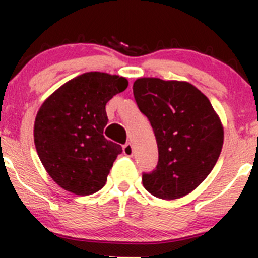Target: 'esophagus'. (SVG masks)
I'll return each mask as SVG.
<instances>
[{
    "label": "esophagus",
    "instance_id": "esophagus-1",
    "mask_svg": "<svg viewBox=\"0 0 258 258\" xmlns=\"http://www.w3.org/2000/svg\"><path fill=\"white\" fill-rule=\"evenodd\" d=\"M123 153L126 156H128V157L134 156V147H132L131 144H126L123 146Z\"/></svg>",
    "mask_w": 258,
    "mask_h": 258
}]
</instances>
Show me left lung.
Masks as SVG:
<instances>
[{
	"label": "left lung",
	"instance_id": "8db88e82",
	"mask_svg": "<svg viewBox=\"0 0 258 258\" xmlns=\"http://www.w3.org/2000/svg\"><path fill=\"white\" fill-rule=\"evenodd\" d=\"M134 96L158 147L157 167L142 175L144 187L158 199H181L215 167L223 145L222 122L209 98L186 81L141 77L135 81Z\"/></svg>",
	"mask_w": 258,
	"mask_h": 258
}]
</instances>
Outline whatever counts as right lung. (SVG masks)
Segmentation results:
<instances>
[{"instance_id": "right-lung-1", "label": "right lung", "mask_w": 258, "mask_h": 258, "mask_svg": "<svg viewBox=\"0 0 258 258\" xmlns=\"http://www.w3.org/2000/svg\"><path fill=\"white\" fill-rule=\"evenodd\" d=\"M128 81L105 72H86L57 88L36 114L37 155L51 178L66 191L87 196L100 191L122 147L103 136L106 103Z\"/></svg>"}]
</instances>
